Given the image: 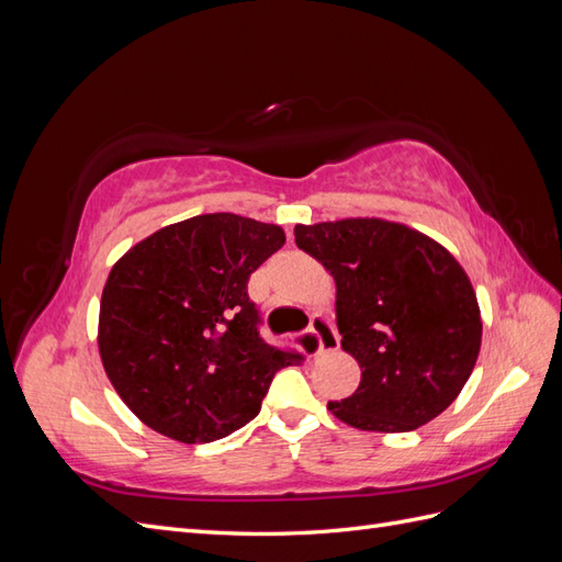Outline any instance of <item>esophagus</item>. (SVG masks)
Returning a JSON list of instances; mask_svg holds the SVG:
<instances>
[{"label": "esophagus", "mask_w": 562, "mask_h": 562, "mask_svg": "<svg viewBox=\"0 0 562 562\" xmlns=\"http://www.w3.org/2000/svg\"><path fill=\"white\" fill-rule=\"evenodd\" d=\"M310 330H312V335L316 337V342H318V351L316 353H330V351H335L339 347V335H337L333 321L328 316L314 314L312 323H310Z\"/></svg>", "instance_id": "1"}]
</instances>
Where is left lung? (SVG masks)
<instances>
[{"label": "left lung", "mask_w": 562, "mask_h": 562, "mask_svg": "<svg viewBox=\"0 0 562 562\" xmlns=\"http://www.w3.org/2000/svg\"><path fill=\"white\" fill-rule=\"evenodd\" d=\"M295 244L335 277L342 349L361 384L328 411L363 431H413L459 396L481 351L469 277L429 236L386 220L297 225Z\"/></svg>", "instance_id": "obj_1"}]
</instances>
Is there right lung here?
<instances>
[{
  "instance_id": "right-lung-1",
  "label": "right lung",
  "mask_w": 562,
  "mask_h": 562,
  "mask_svg": "<svg viewBox=\"0 0 562 562\" xmlns=\"http://www.w3.org/2000/svg\"><path fill=\"white\" fill-rule=\"evenodd\" d=\"M285 244L234 213L168 225L119 260L103 288L98 347L116 394L180 443H211L260 413L297 356L267 345L248 279Z\"/></svg>"
}]
</instances>
